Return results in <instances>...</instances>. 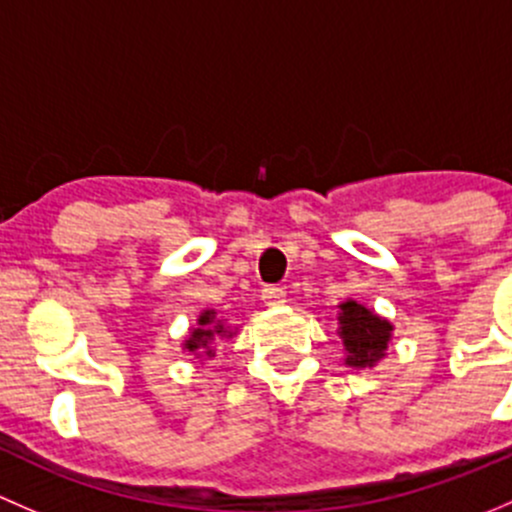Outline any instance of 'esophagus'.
Segmentation results:
<instances>
[{"label":"esophagus","mask_w":512,"mask_h":512,"mask_svg":"<svg viewBox=\"0 0 512 512\" xmlns=\"http://www.w3.org/2000/svg\"><path fill=\"white\" fill-rule=\"evenodd\" d=\"M261 298H263V303H268V305H281V303H286V291L278 286H263Z\"/></svg>","instance_id":"34e87169"}]
</instances>
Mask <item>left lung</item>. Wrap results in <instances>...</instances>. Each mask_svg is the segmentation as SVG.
Returning a JSON list of instances; mask_svg holds the SVG:
<instances>
[{"instance_id": "obj_1", "label": "left lung", "mask_w": 512, "mask_h": 512, "mask_svg": "<svg viewBox=\"0 0 512 512\" xmlns=\"http://www.w3.org/2000/svg\"><path fill=\"white\" fill-rule=\"evenodd\" d=\"M340 308V328L337 335L342 337L345 345V365L357 367H374L387 352L389 340H392V323L379 318L370 308L360 305L357 300H345L337 305Z\"/></svg>"}]
</instances>
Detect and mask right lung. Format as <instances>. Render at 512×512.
Instances as JSON below:
<instances>
[{
  "mask_svg": "<svg viewBox=\"0 0 512 512\" xmlns=\"http://www.w3.org/2000/svg\"><path fill=\"white\" fill-rule=\"evenodd\" d=\"M231 333L226 330V325L217 320V313L214 310H204L202 315L197 318V328H192V335L184 340V350L187 352H197V355H209L214 357V350H212V342L217 340V337H226Z\"/></svg>",
  "mask_w": 512,
  "mask_h": 512,
  "instance_id": "add662e5",
  "label": "right lung"
}]
</instances>
